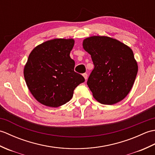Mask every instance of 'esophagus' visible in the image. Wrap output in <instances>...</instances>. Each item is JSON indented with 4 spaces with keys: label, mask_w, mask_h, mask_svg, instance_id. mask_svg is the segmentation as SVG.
<instances>
[{
    "label": "esophagus",
    "mask_w": 155,
    "mask_h": 155,
    "mask_svg": "<svg viewBox=\"0 0 155 155\" xmlns=\"http://www.w3.org/2000/svg\"><path fill=\"white\" fill-rule=\"evenodd\" d=\"M83 76L84 77L85 80L87 79V78H88V74H87V73H84V74H83Z\"/></svg>",
    "instance_id": "obj_1"
}]
</instances>
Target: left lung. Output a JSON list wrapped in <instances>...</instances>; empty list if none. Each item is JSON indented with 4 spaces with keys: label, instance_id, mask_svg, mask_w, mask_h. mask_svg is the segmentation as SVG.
<instances>
[{
    "label": "left lung",
    "instance_id": "obj_1",
    "mask_svg": "<svg viewBox=\"0 0 155 155\" xmlns=\"http://www.w3.org/2000/svg\"><path fill=\"white\" fill-rule=\"evenodd\" d=\"M83 47L94 65L87 81L93 97L108 105L123 100L132 88L138 72L132 49L106 36L85 38Z\"/></svg>",
    "mask_w": 155,
    "mask_h": 155
}]
</instances>
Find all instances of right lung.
Here are the masks:
<instances>
[{"label": "right lung", "instance_id": "1", "mask_svg": "<svg viewBox=\"0 0 155 155\" xmlns=\"http://www.w3.org/2000/svg\"><path fill=\"white\" fill-rule=\"evenodd\" d=\"M74 45L72 38H54L37 46L29 54L24 68L25 82L42 104L62 106L84 82L83 76L74 71L75 63L70 57Z\"/></svg>", "mask_w": 155, "mask_h": 155}]
</instances>
